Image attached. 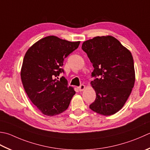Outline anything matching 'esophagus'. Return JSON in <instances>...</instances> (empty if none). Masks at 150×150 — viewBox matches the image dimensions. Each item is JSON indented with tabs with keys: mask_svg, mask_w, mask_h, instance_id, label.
<instances>
[{
	"mask_svg": "<svg viewBox=\"0 0 150 150\" xmlns=\"http://www.w3.org/2000/svg\"><path fill=\"white\" fill-rule=\"evenodd\" d=\"M78 89L79 90L80 92H81V91H83L85 89V86L84 84H81V85H80V86L78 87Z\"/></svg>",
	"mask_w": 150,
	"mask_h": 150,
	"instance_id": "esophagus-1",
	"label": "esophagus"
}]
</instances>
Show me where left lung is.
I'll return each mask as SVG.
<instances>
[{
	"label": "left lung",
	"mask_w": 150,
	"mask_h": 150,
	"mask_svg": "<svg viewBox=\"0 0 150 150\" xmlns=\"http://www.w3.org/2000/svg\"><path fill=\"white\" fill-rule=\"evenodd\" d=\"M93 68L91 81L96 98L90 105L104 116L116 113L124 107L135 81L133 58L131 52L111 36H97L83 42Z\"/></svg>",
	"instance_id": "1"
}]
</instances>
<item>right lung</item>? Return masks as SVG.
Listing matches in <instances>:
<instances>
[{
	"mask_svg": "<svg viewBox=\"0 0 150 150\" xmlns=\"http://www.w3.org/2000/svg\"><path fill=\"white\" fill-rule=\"evenodd\" d=\"M79 44L50 36L38 41L26 52L21 71L23 87L32 103L46 116L65 111L75 94L65 77L57 79L64 73V58Z\"/></svg>",
	"mask_w": 150,
	"mask_h": 150,
	"instance_id": "1",
	"label": "right lung"
}]
</instances>
